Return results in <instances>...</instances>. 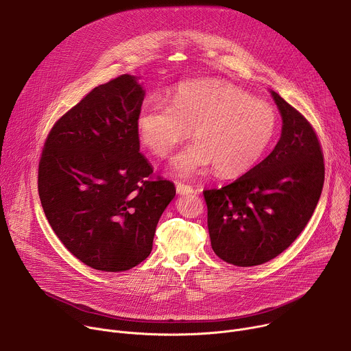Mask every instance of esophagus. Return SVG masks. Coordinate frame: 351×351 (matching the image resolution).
<instances>
[{
    "mask_svg": "<svg viewBox=\"0 0 351 351\" xmlns=\"http://www.w3.org/2000/svg\"><path fill=\"white\" fill-rule=\"evenodd\" d=\"M176 191H178V194L184 195V194H191V193H194L195 190H194L190 184H184V183L178 182V183H176Z\"/></svg>",
    "mask_w": 351,
    "mask_h": 351,
    "instance_id": "1",
    "label": "esophagus"
}]
</instances>
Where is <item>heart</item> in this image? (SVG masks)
I'll return each instance as SVG.
<instances>
[{"label": "heart", "instance_id": "1", "mask_svg": "<svg viewBox=\"0 0 351 351\" xmlns=\"http://www.w3.org/2000/svg\"><path fill=\"white\" fill-rule=\"evenodd\" d=\"M141 143L158 158L168 157L193 130L194 143L175 158L180 175L214 165L221 176H239L252 169L272 141L275 110L253 99L240 87L215 79L179 84L172 106L145 103L137 114Z\"/></svg>", "mask_w": 351, "mask_h": 351}]
</instances>
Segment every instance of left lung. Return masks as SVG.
Returning a JSON list of instances; mask_svg holds the SVG:
<instances>
[{"label":"left lung","mask_w":351,"mask_h":351,"mask_svg":"<svg viewBox=\"0 0 351 351\" xmlns=\"http://www.w3.org/2000/svg\"><path fill=\"white\" fill-rule=\"evenodd\" d=\"M282 134L258 165L221 189L204 190L214 253L237 267L268 263L303 232L325 179L324 153L306 117L275 91Z\"/></svg>","instance_id":"8db88e82"}]
</instances>
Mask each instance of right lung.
I'll use <instances>...</instances> for the list:
<instances>
[{"mask_svg":"<svg viewBox=\"0 0 351 351\" xmlns=\"http://www.w3.org/2000/svg\"><path fill=\"white\" fill-rule=\"evenodd\" d=\"M143 98L130 75L94 87L54 123L41 152L44 214L69 252L97 271H128L144 261L176 194L138 152Z\"/></svg>","mask_w":351,"mask_h":351,"instance_id":"right-lung-1","label":"right lung"}]
</instances>
